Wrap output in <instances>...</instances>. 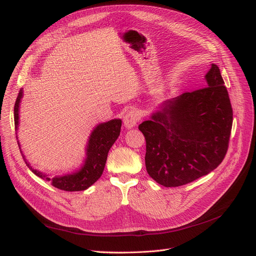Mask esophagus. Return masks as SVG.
<instances>
[{
    "label": "esophagus",
    "mask_w": 256,
    "mask_h": 256,
    "mask_svg": "<svg viewBox=\"0 0 256 256\" xmlns=\"http://www.w3.org/2000/svg\"><path fill=\"white\" fill-rule=\"evenodd\" d=\"M140 120L141 113L136 109H131L125 114V116H124V125H125L127 129H131L136 125V122Z\"/></svg>",
    "instance_id": "esophagus-1"
}]
</instances>
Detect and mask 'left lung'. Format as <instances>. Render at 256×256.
Wrapping results in <instances>:
<instances>
[{"mask_svg":"<svg viewBox=\"0 0 256 256\" xmlns=\"http://www.w3.org/2000/svg\"><path fill=\"white\" fill-rule=\"evenodd\" d=\"M207 86L166 100L138 125L146 141V171L164 187L207 175L226 157L233 109L219 67L212 64Z\"/></svg>","mask_w":256,"mask_h":256,"instance_id":"1","label":"left lung"}]
</instances>
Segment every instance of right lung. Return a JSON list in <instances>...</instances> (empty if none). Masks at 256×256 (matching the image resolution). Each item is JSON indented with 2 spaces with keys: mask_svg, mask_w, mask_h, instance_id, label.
I'll return each mask as SVG.
<instances>
[{
  "mask_svg": "<svg viewBox=\"0 0 256 256\" xmlns=\"http://www.w3.org/2000/svg\"><path fill=\"white\" fill-rule=\"evenodd\" d=\"M22 98V90H20L17 97L16 104L14 108V128L18 129L19 125V106ZM122 120H112L106 122L99 124V125L92 131L86 147V158L82 168L72 174H67L63 176H50L49 174L42 173L40 171L34 170L24 156L22 154L26 166L36 176L50 182L53 187L64 191H83L88 189L92 184H95L100 176L102 175L108 152L114 142L118 140L120 132ZM19 148H20V144ZM22 154V152H21Z\"/></svg>",
  "mask_w": 256,
  "mask_h": 256,
  "instance_id": "1",
  "label": "right lung"
}]
</instances>
